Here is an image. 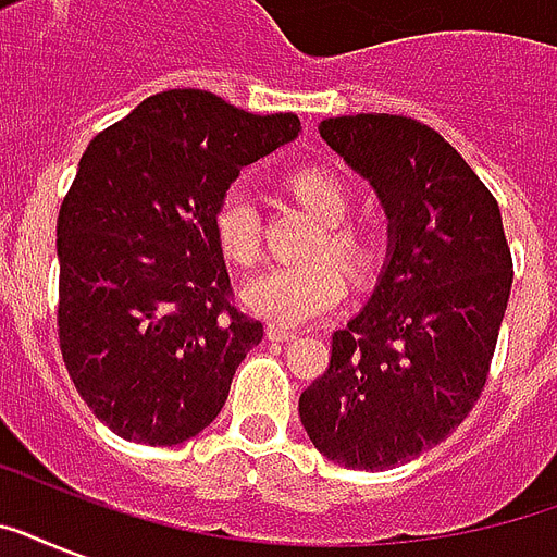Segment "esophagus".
<instances>
[{"label":"esophagus","mask_w":557,"mask_h":557,"mask_svg":"<svg viewBox=\"0 0 557 557\" xmlns=\"http://www.w3.org/2000/svg\"><path fill=\"white\" fill-rule=\"evenodd\" d=\"M265 335H269V341H295L297 338V332L283 330V326H274V323H271L269 330H265Z\"/></svg>","instance_id":"obj_1"}]
</instances>
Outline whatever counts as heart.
<instances>
[{
  "instance_id": "obj_1",
  "label": "heart",
  "mask_w": 557,
  "mask_h": 557,
  "mask_svg": "<svg viewBox=\"0 0 557 557\" xmlns=\"http://www.w3.org/2000/svg\"><path fill=\"white\" fill-rule=\"evenodd\" d=\"M288 187L314 216L326 222L321 245L349 269L367 262V239L356 227L341 225L349 213V190L335 173L304 168L288 178ZM216 239L234 262H253L262 243V219L248 187L236 185L222 196L216 208ZM344 277L335 262H271L243 283V304L257 318L274 326H304L341 304Z\"/></svg>"
}]
</instances>
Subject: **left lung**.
Listing matches in <instances>:
<instances>
[{
	"label": "left lung",
	"mask_w": 557,
	"mask_h": 557,
	"mask_svg": "<svg viewBox=\"0 0 557 557\" xmlns=\"http://www.w3.org/2000/svg\"><path fill=\"white\" fill-rule=\"evenodd\" d=\"M318 133L375 190L387 257L297 407L323 457L384 471L471 413L509 306L511 251L494 196L436 129L375 112L326 117Z\"/></svg>",
	"instance_id": "obj_1"
}]
</instances>
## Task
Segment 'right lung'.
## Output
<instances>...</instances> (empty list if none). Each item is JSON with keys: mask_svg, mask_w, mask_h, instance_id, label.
Masks as SVG:
<instances>
[{"mask_svg": "<svg viewBox=\"0 0 557 557\" xmlns=\"http://www.w3.org/2000/svg\"><path fill=\"white\" fill-rule=\"evenodd\" d=\"M201 89L152 95L100 135L57 216L60 349L121 440L178 445L225 405L262 323L231 304L216 208L239 170L300 135Z\"/></svg>", "mask_w": 557, "mask_h": 557, "instance_id": "right-lung-1", "label": "right lung"}]
</instances>
